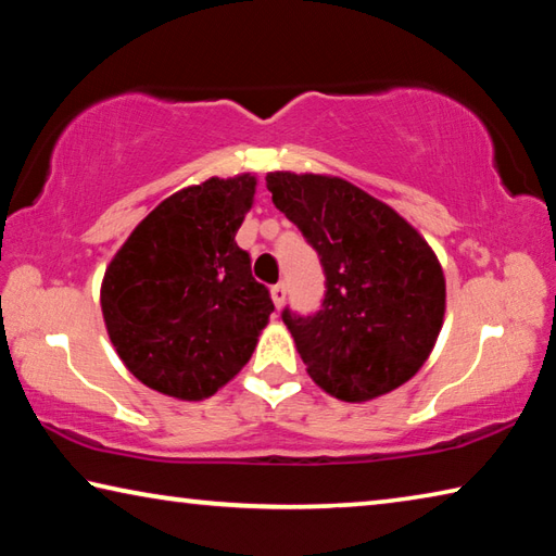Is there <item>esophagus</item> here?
Masks as SVG:
<instances>
[{"label": "esophagus", "mask_w": 556, "mask_h": 556, "mask_svg": "<svg viewBox=\"0 0 556 556\" xmlns=\"http://www.w3.org/2000/svg\"><path fill=\"white\" fill-rule=\"evenodd\" d=\"M269 291H271V301H275V306L277 308L285 306V299H287V285H285V281H277V285L271 287Z\"/></svg>", "instance_id": "34e87169"}]
</instances>
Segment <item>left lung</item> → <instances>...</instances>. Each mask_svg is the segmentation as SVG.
<instances>
[{
	"label": "left lung",
	"mask_w": 556,
	"mask_h": 556,
	"mask_svg": "<svg viewBox=\"0 0 556 556\" xmlns=\"http://www.w3.org/2000/svg\"><path fill=\"white\" fill-rule=\"evenodd\" d=\"M267 188L326 275L316 314L281 312L312 380L343 402L400 388L425 365L444 324L446 281L434 250L390 205L343 178L275 172Z\"/></svg>",
	"instance_id": "left-lung-1"
}]
</instances>
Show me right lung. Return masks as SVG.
Instances as JSON below:
<instances>
[{
    "instance_id": "add662e5",
    "label": "right lung",
    "mask_w": 556,
    "mask_h": 556,
    "mask_svg": "<svg viewBox=\"0 0 556 556\" xmlns=\"http://www.w3.org/2000/svg\"><path fill=\"white\" fill-rule=\"evenodd\" d=\"M257 178H208L137 225L102 279L110 341L147 388L178 400L218 392L250 361L275 304L235 232Z\"/></svg>"
}]
</instances>
